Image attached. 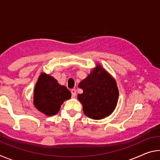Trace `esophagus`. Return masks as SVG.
Returning a JSON list of instances; mask_svg holds the SVG:
<instances>
[{
  "label": "esophagus",
  "mask_w": 160,
  "mask_h": 160,
  "mask_svg": "<svg viewBox=\"0 0 160 160\" xmlns=\"http://www.w3.org/2000/svg\"><path fill=\"white\" fill-rule=\"evenodd\" d=\"M70 92H71V94H72V97H75L76 96V90H75V89H72L71 90H70Z\"/></svg>",
  "instance_id": "obj_1"
}]
</instances>
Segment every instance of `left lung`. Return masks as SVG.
<instances>
[{"instance_id":"obj_1","label":"left lung","mask_w":160,"mask_h":160,"mask_svg":"<svg viewBox=\"0 0 160 160\" xmlns=\"http://www.w3.org/2000/svg\"><path fill=\"white\" fill-rule=\"evenodd\" d=\"M78 87L83 92L78 94V99L89 118L99 120L114 111L118 98V87L116 80L100 65H97Z\"/></svg>"}]
</instances>
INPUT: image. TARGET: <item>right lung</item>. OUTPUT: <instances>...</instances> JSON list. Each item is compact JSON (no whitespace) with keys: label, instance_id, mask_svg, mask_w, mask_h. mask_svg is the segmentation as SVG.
Returning <instances> with one entry per match:
<instances>
[{"label":"right lung","instance_id":"obj_1","mask_svg":"<svg viewBox=\"0 0 160 160\" xmlns=\"http://www.w3.org/2000/svg\"><path fill=\"white\" fill-rule=\"evenodd\" d=\"M70 97L71 93L66 87L58 84L53 77L44 72L40 75L34 88L33 102L39 112L47 116L55 115Z\"/></svg>","mask_w":160,"mask_h":160}]
</instances>
